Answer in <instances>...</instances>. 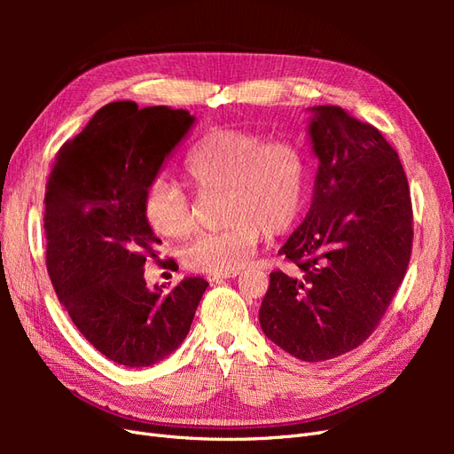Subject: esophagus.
I'll use <instances>...</instances> for the list:
<instances>
[{
  "mask_svg": "<svg viewBox=\"0 0 454 454\" xmlns=\"http://www.w3.org/2000/svg\"><path fill=\"white\" fill-rule=\"evenodd\" d=\"M239 272H225V274H210L208 277V280L212 282V284H217V282H222V280H225V278H235Z\"/></svg>",
  "mask_w": 454,
  "mask_h": 454,
  "instance_id": "34e87169",
  "label": "esophagus"
}]
</instances>
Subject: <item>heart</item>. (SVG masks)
<instances>
[{
    "label": "heart",
    "mask_w": 454,
    "mask_h": 454,
    "mask_svg": "<svg viewBox=\"0 0 454 454\" xmlns=\"http://www.w3.org/2000/svg\"><path fill=\"white\" fill-rule=\"evenodd\" d=\"M187 182L197 191L223 189L227 227L202 232L184 248L191 270L225 274L248 263L263 237L280 235L297 219L305 193V160L297 145L257 132L215 129L191 149ZM149 227L177 239L193 225L191 206L180 187L164 180L149 184L142 197Z\"/></svg>",
    "instance_id": "heart-1"
}]
</instances>
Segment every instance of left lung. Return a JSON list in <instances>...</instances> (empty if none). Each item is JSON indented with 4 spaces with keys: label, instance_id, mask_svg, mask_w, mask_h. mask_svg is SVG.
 I'll return each instance as SVG.
<instances>
[{
    "label": "left lung",
    "instance_id": "1",
    "mask_svg": "<svg viewBox=\"0 0 454 454\" xmlns=\"http://www.w3.org/2000/svg\"><path fill=\"white\" fill-rule=\"evenodd\" d=\"M318 157L310 210L270 272L259 309L263 333L303 362L354 350L375 332L413 250V208L395 149L337 106L312 107Z\"/></svg>",
    "mask_w": 454,
    "mask_h": 454
}]
</instances>
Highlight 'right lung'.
<instances>
[{"label":"right lung","mask_w":454,"mask_h":454,"mask_svg":"<svg viewBox=\"0 0 454 454\" xmlns=\"http://www.w3.org/2000/svg\"><path fill=\"white\" fill-rule=\"evenodd\" d=\"M193 122L185 109L107 104L60 147L47 182L54 292L81 335L127 367L153 365L180 347L208 287L200 277L174 287H147L144 278L149 257L160 263V240L142 197Z\"/></svg>","instance_id":"obj_1"}]
</instances>
